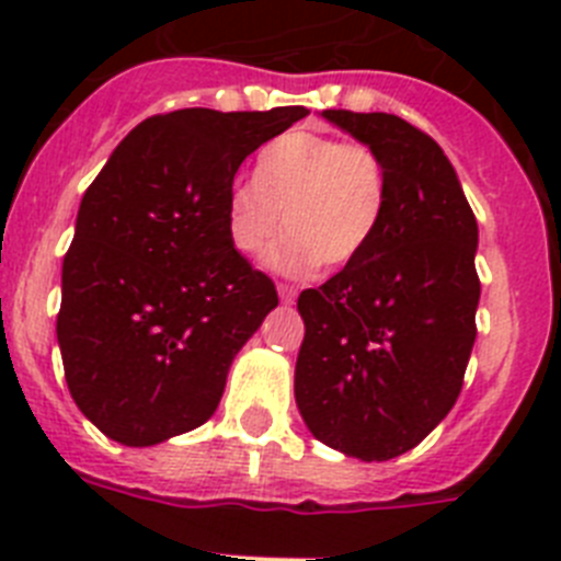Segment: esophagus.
<instances>
[{"label": "esophagus", "instance_id": "obj_1", "mask_svg": "<svg viewBox=\"0 0 561 561\" xmlns=\"http://www.w3.org/2000/svg\"><path fill=\"white\" fill-rule=\"evenodd\" d=\"M296 296H299V290L293 285H279V299L285 301V305H290V301H296Z\"/></svg>", "mask_w": 561, "mask_h": 561}]
</instances>
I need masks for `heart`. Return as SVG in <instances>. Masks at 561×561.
<instances>
[{
	"label": "heart",
	"mask_w": 561,
	"mask_h": 561,
	"mask_svg": "<svg viewBox=\"0 0 561 561\" xmlns=\"http://www.w3.org/2000/svg\"><path fill=\"white\" fill-rule=\"evenodd\" d=\"M388 170L371 145L287 130L260 150L254 181L226 190V234L240 254H256L282 229L268 262L282 274L346 268L380 231Z\"/></svg>",
	"instance_id": "1"
}]
</instances>
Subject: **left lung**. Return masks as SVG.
Masks as SVG:
<instances>
[{"instance_id":"1","label":"left lung","mask_w":561,"mask_h":561,"mask_svg":"<svg viewBox=\"0 0 561 561\" xmlns=\"http://www.w3.org/2000/svg\"><path fill=\"white\" fill-rule=\"evenodd\" d=\"M324 117L382 156L388 206L355 262L301 290L296 405L327 447L388 461L413 450L461 393L478 335V224L425 130L382 111Z\"/></svg>"}]
</instances>
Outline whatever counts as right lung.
I'll return each mask as SVG.
<instances>
[{"label": "right lung", "instance_id": "1", "mask_svg": "<svg viewBox=\"0 0 561 561\" xmlns=\"http://www.w3.org/2000/svg\"><path fill=\"white\" fill-rule=\"evenodd\" d=\"M301 117L305 105L156 114L85 190L58 343L72 400L114 442L150 447L204 425L240 346L279 305L226 234V190Z\"/></svg>", "mask_w": 561, "mask_h": 561}]
</instances>
